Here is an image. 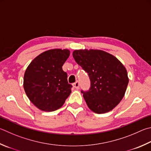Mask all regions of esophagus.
I'll return each mask as SVG.
<instances>
[{"mask_svg": "<svg viewBox=\"0 0 151 151\" xmlns=\"http://www.w3.org/2000/svg\"><path fill=\"white\" fill-rule=\"evenodd\" d=\"M73 86L75 87L76 89H79V88H80V84H79V82L76 81L75 83H74Z\"/></svg>", "mask_w": 151, "mask_h": 151, "instance_id": "34e87169", "label": "esophagus"}]
</instances>
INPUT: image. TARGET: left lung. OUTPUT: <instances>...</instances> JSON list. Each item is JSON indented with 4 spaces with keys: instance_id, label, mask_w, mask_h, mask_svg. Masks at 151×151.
Segmentation results:
<instances>
[{
    "instance_id": "obj_1",
    "label": "left lung",
    "mask_w": 151,
    "mask_h": 151,
    "mask_svg": "<svg viewBox=\"0 0 151 151\" xmlns=\"http://www.w3.org/2000/svg\"><path fill=\"white\" fill-rule=\"evenodd\" d=\"M73 56L90 78V89L81 90L88 108L96 114L112 110L127 89L129 78L125 67L116 57L102 50H75Z\"/></svg>"
}]
</instances>
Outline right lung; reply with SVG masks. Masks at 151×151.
<instances>
[{
  "instance_id": "1",
  "label": "right lung",
  "mask_w": 151,
  "mask_h": 151,
  "mask_svg": "<svg viewBox=\"0 0 151 151\" xmlns=\"http://www.w3.org/2000/svg\"><path fill=\"white\" fill-rule=\"evenodd\" d=\"M68 49H50L37 56L27 67L24 88L29 100L45 111L57 110L63 105L73 86L62 68L68 58Z\"/></svg>"
}]
</instances>
